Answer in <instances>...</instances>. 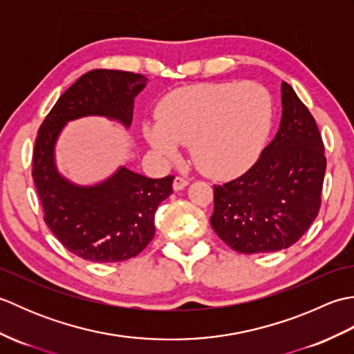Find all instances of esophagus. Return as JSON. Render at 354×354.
Returning <instances> with one entry per match:
<instances>
[{"label":"esophagus","mask_w":354,"mask_h":354,"mask_svg":"<svg viewBox=\"0 0 354 354\" xmlns=\"http://www.w3.org/2000/svg\"><path fill=\"white\" fill-rule=\"evenodd\" d=\"M187 185H189V179H185L184 176H176L175 181H173V190L175 192L184 190Z\"/></svg>","instance_id":"esophagus-1"}]
</instances>
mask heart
Returning <instances> with one entry per match:
<instances>
[{"label":"heart","instance_id":"obj_1","mask_svg":"<svg viewBox=\"0 0 354 354\" xmlns=\"http://www.w3.org/2000/svg\"><path fill=\"white\" fill-rule=\"evenodd\" d=\"M272 100L255 82L201 84L169 94L156 122L145 124L150 146L175 155L190 145L198 167L213 176H232L257 158L270 127Z\"/></svg>","mask_w":354,"mask_h":354}]
</instances>
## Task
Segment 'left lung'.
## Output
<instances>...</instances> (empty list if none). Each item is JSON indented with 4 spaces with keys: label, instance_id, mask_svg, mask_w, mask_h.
Instances as JSON below:
<instances>
[{
    "label": "left lung",
    "instance_id": "1",
    "mask_svg": "<svg viewBox=\"0 0 354 354\" xmlns=\"http://www.w3.org/2000/svg\"><path fill=\"white\" fill-rule=\"evenodd\" d=\"M283 115L257 162L232 181L214 185L212 227L231 250L275 252L298 242L319 213L326 155L310 111L281 84Z\"/></svg>",
    "mask_w": 354,
    "mask_h": 354
}]
</instances>
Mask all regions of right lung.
<instances>
[{"label": "right lung", "mask_w": 354, "mask_h": 354, "mask_svg": "<svg viewBox=\"0 0 354 354\" xmlns=\"http://www.w3.org/2000/svg\"><path fill=\"white\" fill-rule=\"evenodd\" d=\"M146 82L129 71H89L59 97L37 131L32 176L44 221L66 250L84 260L115 263L145 250L155 236L156 208L173 193L175 176L152 179L120 167L100 184L76 185L56 170V140L65 123L86 115L131 126L133 99Z\"/></svg>", "instance_id": "add662e5"}]
</instances>
